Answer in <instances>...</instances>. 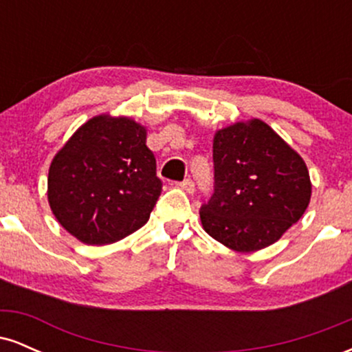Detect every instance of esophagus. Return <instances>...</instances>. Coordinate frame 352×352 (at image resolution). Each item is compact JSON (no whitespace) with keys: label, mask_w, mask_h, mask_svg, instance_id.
Returning <instances> with one entry per match:
<instances>
[{"label":"esophagus","mask_w":352,"mask_h":352,"mask_svg":"<svg viewBox=\"0 0 352 352\" xmlns=\"http://www.w3.org/2000/svg\"><path fill=\"white\" fill-rule=\"evenodd\" d=\"M179 187L182 190H185V192H187V193H193V190H195V185H193V182L188 180V179L184 180V182H180Z\"/></svg>","instance_id":"34e87169"}]
</instances>
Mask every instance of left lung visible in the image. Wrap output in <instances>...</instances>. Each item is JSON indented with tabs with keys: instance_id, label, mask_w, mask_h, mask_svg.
<instances>
[{
	"instance_id": "8db88e82",
	"label": "left lung",
	"mask_w": 352,
	"mask_h": 352,
	"mask_svg": "<svg viewBox=\"0 0 352 352\" xmlns=\"http://www.w3.org/2000/svg\"><path fill=\"white\" fill-rule=\"evenodd\" d=\"M215 193L201 207V227L233 252L273 245L311 200L302 157L260 119L218 129L213 137Z\"/></svg>"
}]
</instances>
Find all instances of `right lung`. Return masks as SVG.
Wrapping results in <instances>:
<instances>
[{"label":"right lung","instance_id":"add662e5","mask_svg":"<svg viewBox=\"0 0 352 352\" xmlns=\"http://www.w3.org/2000/svg\"><path fill=\"white\" fill-rule=\"evenodd\" d=\"M147 129L127 116L99 114L59 148L47 201L60 227L86 245H109L147 223L162 182Z\"/></svg>","mask_w":352,"mask_h":352}]
</instances>
